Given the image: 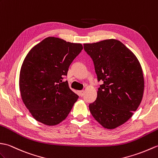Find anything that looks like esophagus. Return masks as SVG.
Instances as JSON below:
<instances>
[{"label":"esophagus","mask_w":158,"mask_h":158,"mask_svg":"<svg viewBox=\"0 0 158 158\" xmlns=\"http://www.w3.org/2000/svg\"><path fill=\"white\" fill-rule=\"evenodd\" d=\"M84 94H85V90H80L79 91V95L80 97L84 96Z\"/></svg>","instance_id":"34e87169"}]
</instances>
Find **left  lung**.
<instances>
[{
	"label": "left lung",
	"mask_w": 158,
	"mask_h": 158,
	"mask_svg": "<svg viewBox=\"0 0 158 158\" xmlns=\"http://www.w3.org/2000/svg\"><path fill=\"white\" fill-rule=\"evenodd\" d=\"M93 59L98 80L94 102L89 105L93 118L105 128L114 129L127 122L141 103L144 77L137 57L120 41L107 39L84 44Z\"/></svg>",
	"instance_id": "1"
}]
</instances>
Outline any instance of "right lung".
Returning <instances> with one entry per match:
<instances>
[{"label":"right lung","mask_w":158,"mask_h":158,"mask_svg":"<svg viewBox=\"0 0 158 158\" xmlns=\"http://www.w3.org/2000/svg\"><path fill=\"white\" fill-rule=\"evenodd\" d=\"M82 44L47 37L31 48L19 73L21 97L36 121L56 126L68 117L78 96L63 82Z\"/></svg>","instance_id":"right-lung-1"}]
</instances>
